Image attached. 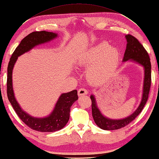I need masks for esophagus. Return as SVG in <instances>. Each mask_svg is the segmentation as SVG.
I'll use <instances>...</instances> for the list:
<instances>
[{"mask_svg": "<svg viewBox=\"0 0 159 159\" xmlns=\"http://www.w3.org/2000/svg\"><path fill=\"white\" fill-rule=\"evenodd\" d=\"M88 90L85 89H80L79 90H78V96L80 97H82L83 96V95H86L88 94Z\"/></svg>", "mask_w": 159, "mask_h": 159, "instance_id": "obj_1", "label": "esophagus"}]
</instances>
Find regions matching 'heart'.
<instances>
[{"label": "heart", "mask_w": 159, "mask_h": 159, "mask_svg": "<svg viewBox=\"0 0 159 159\" xmlns=\"http://www.w3.org/2000/svg\"><path fill=\"white\" fill-rule=\"evenodd\" d=\"M120 53L107 41H101L80 56L77 62L84 68L89 67L86 78L92 84L99 85L110 78L119 64Z\"/></svg>", "instance_id": "heart-1"}]
</instances>
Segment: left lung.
<instances>
[{
    "instance_id": "8db88e82",
    "label": "left lung",
    "mask_w": 159,
    "mask_h": 159,
    "mask_svg": "<svg viewBox=\"0 0 159 159\" xmlns=\"http://www.w3.org/2000/svg\"><path fill=\"white\" fill-rule=\"evenodd\" d=\"M127 41L126 50L122 62L131 61L143 66L144 69V78L142 100L139 105L132 114L122 119H111L102 114L97 105V102L94 94L90 95L92 101V114L94 120L98 127L103 130H116L125 127L131 122L141 111L147 102L151 85V63L149 55L135 37L130 34L125 35Z\"/></svg>"
}]
</instances>
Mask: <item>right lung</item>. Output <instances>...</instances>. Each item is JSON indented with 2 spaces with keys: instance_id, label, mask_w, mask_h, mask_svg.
<instances>
[{
  "instance_id": "right-lung-1",
  "label": "right lung",
  "mask_w": 159,
  "mask_h": 159,
  "mask_svg": "<svg viewBox=\"0 0 159 159\" xmlns=\"http://www.w3.org/2000/svg\"><path fill=\"white\" fill-rule=\"evenodd\" d=\"M57 33L48 31L33 32L24 38L13 53L7 67V92L9 102L20 118L32 129L40 132H54L64 128L69 120L70 109L78 99L77 90L62 93L55 104L54 108L48 116L43 118L33 117L20 107L17 101L13 89L12 73L17 58L35 46L46 43L57 38Z\"/></svg>"
}]
</instances>
